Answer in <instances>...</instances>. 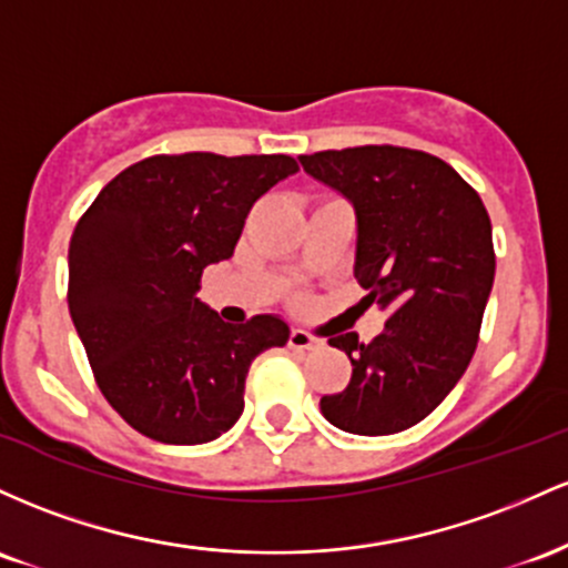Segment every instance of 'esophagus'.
Masks as SVG:
<instances>
[{
	"label": "esophagus",
	"mask_w": 568,
	"mask_h": 568,
	"mask_svg": "<svg viewBox=\"0 0 568 568\" xmlns=\"http://www.w3.org/2000/svg\"><path fill=\"white\" fill-rule=\"evenodd\" d=\"M290 346L297 348V352H308V348L318 346L316 337H311L308 333H303V329H292L290 333Z\"/></svg>",
	"instance_id": "1"
}]
</instances>
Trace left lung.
I'll list each match as a JSON object with an SVG mask.
<instances>
[{
  "mask_svg": "<svg viewBox=\"0 0 568 568\" xmlns=\"http://www.w3.org/2000/svg\"><path fill=\"white\" fill-rule=\"evenodd\" d=\"M301 165L354 206L362 305L386 314L369 343L329 337L352 359V381L322 397V416L365 437L410 429L475 354L496 271L486 206L448 163L405 146L314 152Z\"/></svg>",
  "mask_w": 568,
  "mask_h": 568,
  "instance_id": "left-lung-1",
  "label": "left lung"
}]
</instances>
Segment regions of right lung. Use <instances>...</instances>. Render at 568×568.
<instances>
[{
	"mask_svg": "<svg viewBox=\"0 0 568 568\" xmlns=\"http://www.w3.org/2000/svg\"><path fill=\"white\" fill-rule=\"evenodd\" d=\"M290 155H155L95 195L69 241V314L101 394L144 437L201 445L244 413L254 356L290 341L276 314L227 324L199 297Z\"/></svg>",
	"mask_w": 568,
	"mask_h": 568,
	"instance_id": "1",
	"label": "right lung"
}]
</instances>
